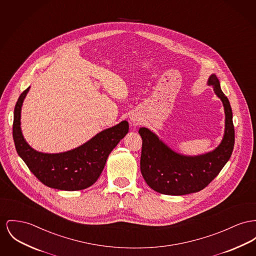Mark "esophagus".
Here are the masks:
<instances>
[{
  "instance_id": "esophagus-1",
  "label": "esophagus",
  "mask_w": 256,
  "mask_h": 256,
  "mask_svg": "<svg viewBox=\"0 0 256 256\" xmlns=\"http://www.w3.org/2000/svg\"><path fill=\"white\" fill-rule=\"evenodd\" d=\"M141 120H142L141 117L137 113L130 115V122L132 126H136L137 124H139L141 122Z\"/></svg>"
}]
</instances>
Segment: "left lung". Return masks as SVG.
Segmentation results:
<instances>
[{"label": "left lung", "instance_id": "left-lung-1", "mask_svg": "<svg viewBox=\"0 0 256 256\" xmlns=\"http://www.w3.org/2000/svg\"><path fill=\"white\" fill-rule=\"evenodd\" d=\"M207 84L222 102L226 114L224 134L214 150L186 156L172 150L149 128H141L138 132L142 138L141 173L147 184L156 192L184 196L200 192L218 175L232 154L235 130L231 106L216 74L210 76Z\"/></svg>", "mask_w": 256, "mask_h": 256}]
</instances>
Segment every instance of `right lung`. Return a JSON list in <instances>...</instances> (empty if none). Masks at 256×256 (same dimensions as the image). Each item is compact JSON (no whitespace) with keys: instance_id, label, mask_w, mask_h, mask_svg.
Here are the masks:
<instances>
[{"instance_id":"1","label":"right lung","mask_w":256,"mask_h":256,"mask_svg":"<svg viewBox=\"0 0 256 256\" xmlns=\"http://www.w3.org/2000/svg\"><path fill=\"white\" fill-rule=\"evenodd\" d=\"M30 90H24L14 108L12 136L16 150L30 172L49 188L60 190H81L94 184L100 176L108 156L128 132V122L122 120L90 138L72 150L48 154L32 149L21 130V108Z\"/></svg>"}]
</instances>
